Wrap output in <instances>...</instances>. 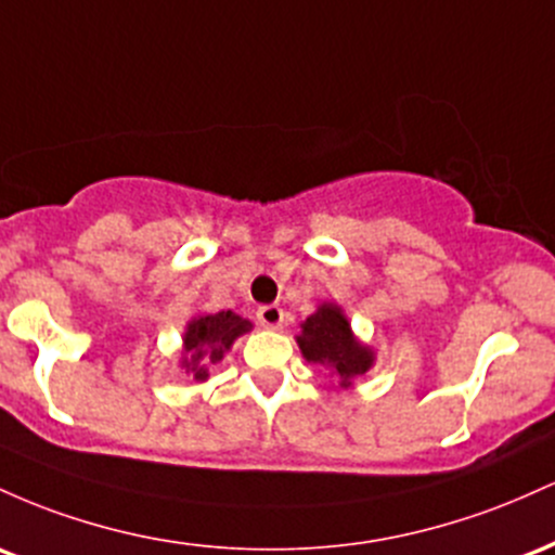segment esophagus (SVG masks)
<instances>
[{
	"instance_id": "1",
	"label": "esophagus",
	"mask_w": 555,
	"mask_h": 555,
	"mask_svg": "<svg viewBox=\"0 0 555 555\" xmlns=\"http://www.w3.org/2000/svg\"><path fill=\"white\" fill-rule=\"evenodd\" d=\"M283 309L275 307V304H267V307H259L257 309V320L261 327H270V330H278L283 325Z\"/></svg>"
}]
</instances>
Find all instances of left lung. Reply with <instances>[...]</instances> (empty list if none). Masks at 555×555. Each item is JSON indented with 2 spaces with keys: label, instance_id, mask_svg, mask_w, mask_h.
I'll use <instances>...</instances> for the list:
<instances>
[{
  "label": "left lung",
  "instance_id": "8db88e82",
  "mask_svg": "<svg viewBox=\"0 0 555 555\" xmlns=\"http://www.w3.org/2000/svg\"><path fill=\"white\" fill-rule=\"evenodd\" d=\"M296 344L311 364L330 366V372L340 379V388H348L353 377L364 375L375 364V351L353 335L351 322L338 304L317 307L301 325Z\"/></svg>",
  "mask_w": 555,
  "mask_h": 555
}]
</instances>
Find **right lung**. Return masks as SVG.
<instances>
[{
	"mask_svg": "<svg viewBox=\"0 0 555 555\" xmlns=\"http://www.w3.org/2000/svg\"><path fill=\"white\" fill-rule=\"evenodd\" d=\"M248 330H251V322L238 317L235 311L194 317L183 333V359H180V366L198 383H204L209 377L211 366L220 364L225 351H230L233 340L241 338Z\"/></svg>",
	"mask_w": 555,
	"mask_h": 555,
	"instance_id": "right-lung-1",
	"label": "right lung"
}]
</instances>
